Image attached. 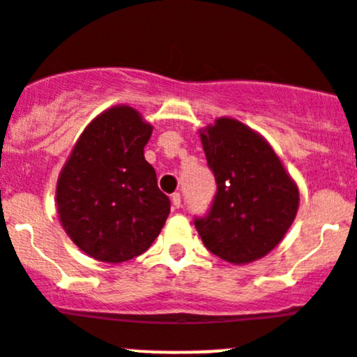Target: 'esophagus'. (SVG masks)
Here are the masks:
<instances>
[{
  "mask_svg": "<svg viewBox=\"0 0 357 357\" xmlns=\"http://www.w3.org/2000/svg\"><path fill=\"white\" fill-rule=\"evenodd\" d=\"M171 201H172V206H174V208L178 209L179 206H181V195H179L178 192H176V194L171 195Z\"/></svg>",
  "mask_w": 357,
  "mask_h": 357,
  "instance_id": "esophagus-1",
  "label": "esophagus"
}]
</instances>
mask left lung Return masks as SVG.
<instances>
[{"label": "left lung", "mask_w": 357, "mask_h": 357, "mask_svg": "<svg viewBox=\"0 0 357 357\" xmlns=\"http://www.w3.org/2000/svg\"><path fill=\"white\" fill-rule=\"evenodd\" d=\"M216 194L194 224L206 248L232 264L269 254L298 213L299 192L264 139L231 118L201 133Z\"/></svg>", "instance_id": "1"}]
</instances>
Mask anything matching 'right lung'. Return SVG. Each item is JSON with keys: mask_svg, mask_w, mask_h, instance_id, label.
Listing matches in <instances>:
<instances>
[{"mask_svg": "<svg viewBox=\"0 0 357 357\" xmlns=\"http://www.w3.org/2000/svg\"><path fill=\"white\" fill-rule=\"evenodd\" d=\"M151 125L118 105L88 125L65 163L56 188L63 229L96 261H130L162 231L171 201L156 185L144 146Z\"/></svg>", "mask_w": 357, "mask_h": 357, "instance_id": "right-lung-1", "label": "right lung"}]
</instances>
